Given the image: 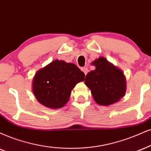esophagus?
I'll list each match as a JSON object with an SVG mask.
<instances>
[{"label":"esophagus","instance_id":"34e87169","mask_svg":"<svg viewBox=\"0 0 151 151\" xmlns=\"http://www.w3.org/2000/svg\"><path fill=\"white\" fill-rule=\"evenodd\" d=\"M81 70H82V71H83V73H84L85 76L87 75V73H88V71H89L88 68H87V67H83V68H81Z\"/></svg>","mask_w":151,"mask_h":151}]
</instances>
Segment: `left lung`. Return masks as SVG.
<instances>
[{
	"instance_id": "obj_1",
	"label": "left lung",
	"mask_w": 151,
	"mask_h": 151,
	"mask_svg": "<svg viewBox=\"0 0 151 151\" xmlns=\"http://www.w3.org/2000/svg\"><path fill=\"white\" fill-rule=\"evenodd\" d=\"M92 65L95 69L89 72L84 80L94 101L106 106L118 102L127 90L122 70L103 57L93 61Z\"/></svg>"
}]
</instances>
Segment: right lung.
<instances>
[{
	"mask_svg": "<svg viewBox=\"0 0 151 151\" xmlns=\"http://www.w3.org/2000/svg\"><path fill=\"white\" fill-rule=\"evenodd\" d=\"M84 79L85 73L76 64L56 59L36 72L32 91L37 101L44 106L60 109L68 101L76 84Z\"/></svg>",
	"mask_w": 151,
	"mask_h": 151,
	"instance_id": "right-lung-1",
	"label": "right lung"
}]
</instances>
